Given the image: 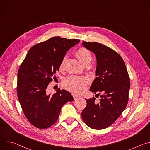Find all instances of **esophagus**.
<instances>
[{
	"label": "esophagus",
	"instance_id": "esophagus-1",
	"mask_svg": "<svg viewBox=\"0 0 150 150\" xmlns=\"http://www.w3.org/2000/svg\"><path fill=\"white\" fill-rule=\"evenodd\" d=\"M73 97H74V100H76V99H78V98H79L80 96H78V95H76V94H73Z\"/></svg>",
	"mask_w": 150,
	"mask_h": 150
}]
</instances>
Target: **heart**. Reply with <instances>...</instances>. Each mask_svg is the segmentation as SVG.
I'll return each instance as SVG.
<instances>
[{
  "instance_id": "obj_1",
  "label": "heart",
  "mask_w": 150,
  "mask_h": 150,
  "mask_svg": "<svg viewBox=\"0 0 150 150\" xmlns=\"http://www.w3.org/2000/svg\"><path fill=\"white\" fill-rule=\"evenodd\" d=\"M75 54L83 65L87 63L90 64L93 59V56L91 52L83 47L77 49L75 52ZM65 62V57H64L60 64V70L63 69ZM89 84V79L85 76H70L63 82L64 87L67 90L77 94L83 92L88 87Z\"/></svg>"
}]
</instances>
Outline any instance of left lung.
<instances>
[{
  "label": "left lung",
  "mask_w": 150,
  "mask_h": 150,
  "mask_svg": "<svg viewBox=\"0 0 150 150\" xmlns=\"http://www.w3.org/2000/svg\"><path fill=\"white\" fill-rule=\"evenodd\" d=\"M83 46L92 51L97 58L96 77L90 91L100 95L85 99L87 105L81 113L88 126L103 129L112 125L125 109L129 100L130 79L122 57L112 49L97 42H82ZM96 95V96H97Z\"/></svg>",
  "instance_id": "1"
}]
</instances>
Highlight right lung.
Instances as JSON below:
<instances>
[{
  "instance_id": "obj_1",
  "label": "right lung",
  "mask_w": 150,
  "mask_h": 150,
  "mask_svg": "<svg viewBox=\"0 0 150 150\" xmlns=\"http://www.w3.org/2000/svg\"><path fill=\"white\" fill-rule=\"evenodd\" d=\"M80 41L53 37L33 46L18 72L17 96L28 120L39 129H46L58 119L62 107L74 98L69 92L60 88L47 94L49 84L59 70L67 52Z\"/></svg>"
}]
</instances>
